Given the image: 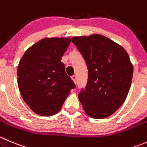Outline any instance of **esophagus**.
Returning <instances> with one entry per match:
<instances>
[{
    "instance_id": "obj_1",
    "label": "esophagus",
    "mask_w": 147,
    "mask_h": 147,
    "mask_svg": "<svg viewBox=\"0 0 147 147\" xmlns=\"http://www.w3.org/2000/svg\"><path fill=\"white\" fill-rule=\"evenodd\" d=\"M72 80H73V82H75V83H76L77 82V76L76 75H73V76H72Z\"/></svg>"
}]
</instances>
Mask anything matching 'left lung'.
I'll use <instances>...</instances> for the list:
<instances>
[{
  "label": "left lung",
  "mask_w": 147,
  "mask_h": 147,
  "mask_svg": "<svg viewBox=\"0 0 147 147\" xmlns=\"http://www.w3.org/2000/svg\"><path fill=\"white\" fill-rule=\"evenodd\" d=\"M72 42L86 62L88 78L78 98L91 118L108 117L123 105L130 90L134 68L127 52L100 34L75 36Z\"/></svg>",
  "instance_id": "left-lung-1"
}]
</instances>
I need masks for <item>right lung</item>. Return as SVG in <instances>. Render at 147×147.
I'll return each mask as SVG.
<instances>
[{
  "label": "right lung",
  "mask_w": 147,
  "mask_h": 147,
  "mask_svg": "<svg viewBox=\"0 0 147 147\" xmlns=\"http://www.w3.org/2000/svg\"><path fill=\"white\" fill-rule=\"evenodd\" d=\"M71 39L45 38L30 47L18 65V86L24 102L36 114L52 116L62 108L75 85L61 62Z\"/></svg>",
  "instance_id": "1"
}]
</instances>
